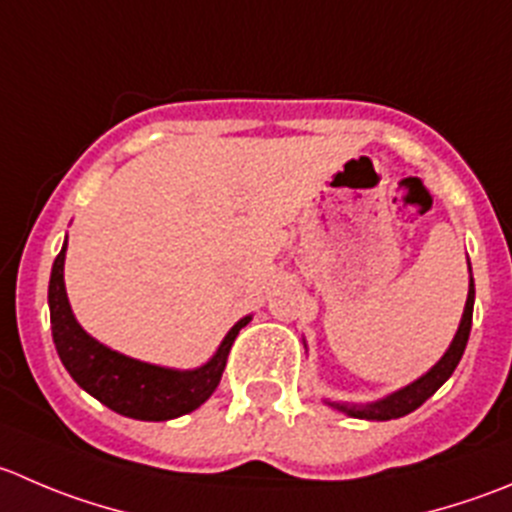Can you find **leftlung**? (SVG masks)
<instances>
[{"mask_svg": "<svg viewBox=\"0 0 512 512\" xmlns=\"http://www.w3.org/2000/svg\"><path fill=\"white\" fill-rule=\"evenodd\" d=\"M473 302H475V285H473V280H470L468 302H465V312H463V320H460L458 335H455L453 345L448 347V352L443 355V360H440L438 365L428 372V375H423L420 380H415L413 385H408V388L393 393L390 398L377 400V403L335 405V408L345 410V413L352 415V418H362V420H393V418H403V415L418 410L420 405H423L425 400H428L430 395H433L435 390H438L440 385H443V382L453 375L455 367H458L460 357H463V352H465V345H468L470 327H473Z\"/></svg>", "mask_w": 512, "mask_h": 512, "instance_id": "8db88e82", "label": "left lung"}]
</instances>
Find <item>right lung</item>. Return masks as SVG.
<instances>
[{"mask_svg":"<svg viewBox=\"0 0 512 512\" xmlns=\"http://www.w3.org/2000/svg\"><path fill=\"white\" fill-rule=\"evenodd\" d=\"M64 250L67 242L54 260L49 277V320L59 360L79 388L114 413L135 420H172L200 408L220 385L232 342L250 317L237 322L215 357L197 370L180 372L132 360L99 345L74 320L64 290Z\"/></svg>","mask_w":512,"mask_h":512,"instance_id":"right-lung-1","label":"right lung"}]
</instances>
